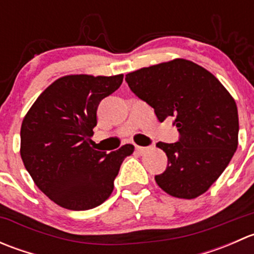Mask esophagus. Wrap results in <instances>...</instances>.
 <instances>
[{"instance_id": "34e87169", "label": "esophagus", "mask_w": 254, "mask_h": 254, "mask_svg": "<svg viewBox=\"0 0 254 254\" xmlns=\"http://www.w3.org/2000/svg\"><path fill=\"white\" fill-rule=\"evenodd\" d=\"M135 150H136L139 153H143L146 150H147V148L143 147V146H137V145H135Z\"/></svg>"}]
</instances>
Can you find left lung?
Returning <instances> with one entry per match:
<instances>
[{"label":"left lung","mask_w":254,"mask_h":254,"mask_svg":"<svg viewBox=\"0 0 254 254\" xmlns=\"http://www.w3.org/2000/svg\"><path fill=\"white\" fill-rule=\"evenodd\" d=\"M135 96L155 109L160 122L172 117L177 142H158L167 155V168L155 176L170 195L194 199L221 176L236 152V102L211 72L184 59L127 73Z\"/></svg>","instance_id":"obj_1"}]
</instances>
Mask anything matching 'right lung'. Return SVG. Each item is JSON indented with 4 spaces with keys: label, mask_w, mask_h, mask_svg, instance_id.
<instances>
[{
    "label": "right lung",
    "mask_w": 254,
    "mask_h": 254,
    "mask_svg": "<svg viewBox=\"0 0 254 254\" xmlns=\"http://www.w3.org/2000/svg\"><path fill=\"white\" fill-rule=\"evenodd\" d=\"M124 75H70L40 94L20 127V157L38 188L58 205L88 210L109 198L127 143L107 153L91 147L97 109L117 91Z\"/></svg>",
    "instance_id": "add662e5"
}]
</instances>
